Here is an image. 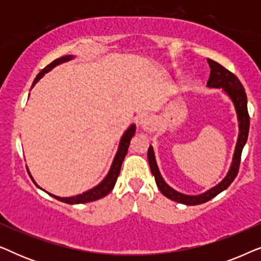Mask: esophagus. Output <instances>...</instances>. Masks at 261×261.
I'll use <instances>...</instances> for the list:
<instances>
[{"label": "esophagus", "mask_w": 261, "mask_h": 261, "mask_svg": "<svg viewBox=\"0 0 261 261\" xmlns=\"http://www.w3.org/2000/svg\"><path fill=\"white\" fill-rule=\"evenodd\" d=\"M140 127L144 129L145 132H149V130H153L155 128V119L151 115H145L142 116L140 119Z\"/></svg>", "instance_id": "1"}]
</instances>
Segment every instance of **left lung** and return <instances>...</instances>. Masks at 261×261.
<instances>
[{"label":"left lung","instance_id":"1","mask_svg":"<svg viewBox=\"0 0 261 261\" xmlns=\"http://www.w3.org/2000/svg\"><path fill=\"white\" fill-rule=\"evenodd\" d=\"M208 64L210 66V76L206 83L208 88H215V89H222L226 92L230 101L233 102L235 112H237L238 122H239V137L237 141V146H235V151L233 155V162H231L230 169L228 171L227 176L220 181L215 187L209 189L208 191L203 192L199 195H185L181 192L174 190L170 187L169 184L164 180V178L160 174V171L156 165V160L154 155V151H153V146L151 145L148 148L147 156L149 167H151V172L155 178L156 187L160 190V192L165 196V197L172 199L174 202L181 203L185 205H197L202 204L210 201V199L215 197L222 192L223 190L229 187L231 181L235 179L237 174L239 172V166H240L241 160V153L242 148L246 145L248 138V130H249V115L247 110V96H246L245 89L242 87L241 82L239 78L228 71L226 67L220 65L219 63L214 62L212 59H208Z\"/></svg>","mask_w":261,"mask_h":261}]
</instances>
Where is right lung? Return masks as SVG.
<instances>
[{"label": "right lung", "mask_w": 261, "mask_h": 261, "mask_svg": "<svg viewBox=\"0 0 261 261\" xmlns=\"http://www.w3.org/2000/svg\"><path fill=\"white\" fill-rule=\"evenodd\" d=\"M73 58H74L73 56H65V57H62V58L56 59L55 62H52L51 64H49V65L46 66L45 69H42L40 72L38 73V76L35 77L33 84H32V88H33L34 85L37 84V82H39V80H40L41 77H44L45 73H47L48 71H51L53 67L59 65V64L69 62V60L73 59ZM134 134H135V124H130V126L128 127V129L123 133L122 138H121L120 144H119V148H117L116 154H115V156H114L113 164H112V166H110V170H109L108 174H107V176L105 177V179H103L98 185H96L95 188H92V189H90V190L83 192V194H80V195H76V196H71V197H59V196L52 195L47 191H46V192H47L49 196H52V197L58 199V201L67 203V204H80V203H88V202H92V201H96V199L105 197V196L108 195L109 192L113 190L114 185H115V183H116L117 177H119V174H120L121 166H122V162H123L124 156H126L127 152H128V147H129L130 139L133 138ZM28 173H30V171H28ZM30 177L32 178V180H33L35 183V180L33 179V177H32L31 173H30ZM35 184H37V183H35ZM37 187L40 188L38 184H37Z\"/></svg>", "instance_id": "right-lung-1"}]
</instances>
